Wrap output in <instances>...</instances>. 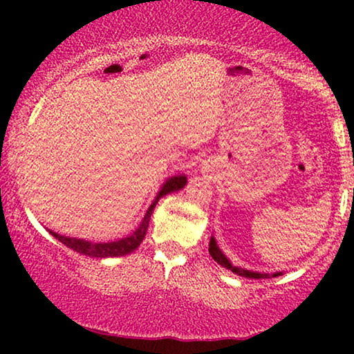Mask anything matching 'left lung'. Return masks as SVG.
Wrapping results in <instances>:
<instances>
[{
  "mask_svg": "<svg viewBox=\"0 0 354 354\" xmlns=\"http://www.w3.org/2000/svg\"><path fill=\"white\" fill-rule=\"evenodd\" d=\"M209 254L211 258L214 259V261L218 263V265H221L223 268H226V270H231L233 273H236L238 276H243V278H251V279H263V278H274V276L281 274V273H256V271H250V270H245V268H238V266H233L231 265V261L228 258H226L225 254H223V251L219 250L218 245H216V239L211 236L209 239Z\"/></svg>",
  "mask_w": 354,
  "mask_h": 354,
  "instance_id": "left-lung-1",
  "label": "left lung"
}]
</instances>
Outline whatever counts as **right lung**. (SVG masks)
<instances>
[{"label":"right lung","instance_id":"1","mask_svg":"<svg viewBox=\"0 0 354 354\" xmlns=\"http://www.w3.org/2000/svg\"><path fill=\"white\" fill-rule=\"evenodd\" d=\"M186 185V176H173L169 178L168 181L165 183L163 188L160 189V193L156 194L154 201L151 203L148 211H146L143 221L141 225L138 226V230L129 236L118 239V241H111V243H91V241H84V239H78V238H70V236H63V234L55 233V231H50V233L55 236L58 241L63 243L64 246L71 248V250L78 251L81 254L86 256H93V258H113V256H124L129 254L131 251H135L138 246L141 245L146 236V231H148V225H149V218H151L154 206L156 203L160 201L161 196L165 194L173 193V191H180L183 186Z\"/></svg>","mask_w":354,"mask_h":354}]
</instances>
